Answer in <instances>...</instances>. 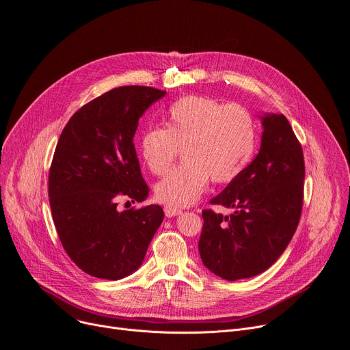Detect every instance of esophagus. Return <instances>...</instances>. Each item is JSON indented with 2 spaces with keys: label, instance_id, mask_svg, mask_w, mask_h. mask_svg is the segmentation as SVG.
<instances>
[{
  "label": "esophagus",
  "instance_id": "34e87169",
  "mask_svg": "<svg viewBox=\"0 0 350 350\" xmlns=\"http://www.w3.org/2000/svg\"><path fill=\"white\" fill-rule=\"evenodd\" d=\"M181 213H183V210H181V208H176V207H170V206L164 207L165 217H174V216L181 215Z\"/></svg>",
  "mask_w": 350,
  "mask_h": 350
}]
</instances>
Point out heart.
Wrapping results in <instances>:
<instances>
[{"instance_id": "heart-1", "label": "heart", "mask_w": 350, "mask_h": 350, "mask_svg": "<svg viewBox=\"0 0 350 350\" xmlns=\"http://www.w3.org/2000/svg\"><path fill=\"white\" fill-rule=\"evenodd\" d=\"M256 147L253 116L239 104L189 96L167 111L165 129H150L140 140L142 157L151 173L169 172L178 150L185 161L156 186V197L172 207L193 204L210 177L229 183L249 164Z\"/></svg>"}]
</instances>
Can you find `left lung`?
Here are the masks:
<instances>
[{
    "mask_svg": "<svg viewBox=\"0 0 350 350\" xmlns=\"http://www.w3.org/2000/svg\"><path fill=\"white\" fill-rule=\"evenodd\" d=\"M259 154L210 204L233 207L223 216L204 208L199 252L204 266L226 280L260 275L291 243L301 215L305 160L283 114L262 117Z\"/></svg>",
    "mask_w": 350,
    "mask_h": 350,
    "instance_id": "obj_1",
    "label": "left lung"
}]
</instances>
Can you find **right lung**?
Listing matches in <instances>:
<instances>
[{
    "label": "right lung",
    "mask_w": 350,
    "mask_h": 350,
    "mask_svg": "<svg viewBox=\"0 0 350 350\" xmlns=\"http://www.w3.org/2000/svg\"><path fill=\"white\" fill-rule=\"evenodd\" d=\"M164 96L146 85L113 88L75 111L59 135L49 173L53 220L66 253L90 276L131 275L164 219L157 204L118 210L120 200L147 199L133 139Z\"/></svg>",
    "instance_id": "1"
}]
</instances>
